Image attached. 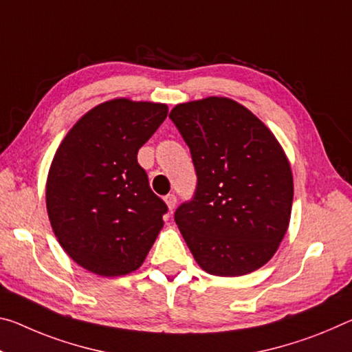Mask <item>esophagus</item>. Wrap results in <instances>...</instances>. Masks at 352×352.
Wrapping results in <instances>:
<instances>
[{
	"instance_id": "obj_1",
	"label": "esophagus",
	"mask_w": 352,
	"mask_h": 352,
	"mask_svg": "<svg viewBox=\"0 0 352 352\" xmlns=\"http://www.w3.org/2000/svg\"><path fill=\"white\" fill-rule=\"evenodd\" d=\"M164 202L167 205V208H169V211L172 213V210H174L177 205V197L174 196V194H167V196L164 197Z\"/></svg>"
}]
</instances>
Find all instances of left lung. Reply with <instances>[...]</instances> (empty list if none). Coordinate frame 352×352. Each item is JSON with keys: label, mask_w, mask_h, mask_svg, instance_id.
<instances>
[{"label": "left lung", "mask_w": 352, "mask_h": 352, "mask_svg": "<svg viewBox=\"0 0 352 352\" xmlns=\"http://www.w3.org/2000/svg\"><path fill=\"white\" fill-rule=\"evenodd\" d=\"M169 117L197 175L194 197L174 214L194 258L213 276L258 270L276 254L292 214L293 175L280 144L226 97L177 104Z\"/></svg>", "instance_id": "left-lung-1"}]
</instances>
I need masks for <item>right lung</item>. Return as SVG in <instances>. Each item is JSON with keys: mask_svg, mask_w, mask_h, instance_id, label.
I'll use <instances>...</instances> for the list:
<instances>
[{"mask_svg": "<svg viewBox=\"0 0 352 352\" xmlns=\"http://www.w3.org/2000/svg\"><path fill=\"white\" fill-rule=\"evenodd\" d=\"M163 103L116 98L81 117L56 150L47 211L63 249L98 276L136 271L167 205L150 189L138 150L167 117Z\"/></svg>", "mask_w": 352, "mask_h": 352, "instance_id": "right-lung-1", "label": "right lung"}]
</instances>
